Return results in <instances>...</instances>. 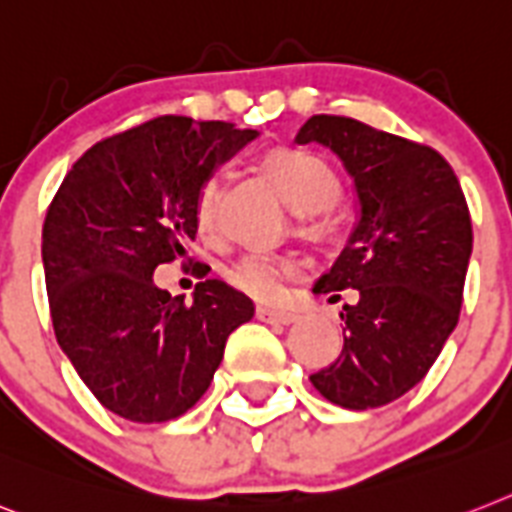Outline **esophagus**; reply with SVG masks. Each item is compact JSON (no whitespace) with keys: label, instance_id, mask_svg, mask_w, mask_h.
<instances>
[{"label":"esophagus","instance_id":"34e87169","mask_svg":"<svg viewBox=\"0 0 512 512\" xmlns=\"http://www.w3.org/2000/svg\"><path fill=\"white\" fill-rule=\"evenodd\" d=\"M256 316H259L261 322H266V324H293V322H298V314H295V311H285V308L259 306V308H256Z\"/></svg>","mask_w":512,"mask_h":512}]
</instances>
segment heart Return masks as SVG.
<instances>
[{
  "label": "heart",
  "mask_w": 512,
  "mask_h": 512,
  "mask_svg": "<svg viewBox=\"0 0 512 512\" xmlns=\"http://www.w3.org/2000/svg\"><path fill=\"white\" fill-rule=\"evenodd\" d=\"M264 170L277 185L280 196L295 211H314L335 201L340 180L335 170L329 167L327 159H322L314 151L306 149H277L264 156ZM217 198H219V177L209 175L198 185L196 201H193V217L201 232H211L217 225ZM295 261L280 256V253L253 251L240 256L235 264L227 269V280L240 293H248L253 298H272L280 293L282 282L287 274H293Z\"/></svg>",
  "instance_id": "b5f03b06"
}]
</instances>
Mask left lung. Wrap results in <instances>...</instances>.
Returning a JSON list of instances; mask_svg holds the SVG:
<instances>
[{
    "mask_svg": "<svg viewBox=\"0 0 512 512\" xmlns=\"http://www.w3.org/2000/svg\"><path fill=\"white\" fill-rule=\"evenodd\" d=\"M295 143L332 151L358 198L348 243L314 285V293L353 287L358 301L342 306V353L311 384L329 403L369 411L413 390L453 335L471 214L453 167L429 146L335 114H314Z\"/></svg>",
    "mask_w": 512,
    "mask_h": 512,
    "instance_id": "8db88e82",
    "label": "left lung"
}]
</instances>
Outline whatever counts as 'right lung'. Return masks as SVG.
<instances>
[{"label": "right lung", "instance_id": "add662e5", "mask_svg": "<svg viewBox=\"0 0 512 512\" xmlns=\"http://www.w3.org/2000/svg\"><path fill=\"white\" fill-rule=\"evenodd\" d=\"M256 135L167 114L91 146L59 185L41 246L54 335L107 411L138 424L183 416L232 329L253 319L227 282H198L185 303L154 269L196 238L198 185Z\"/></svg>", "mask_w": 512, "mask_h": 512}]
</instances>
